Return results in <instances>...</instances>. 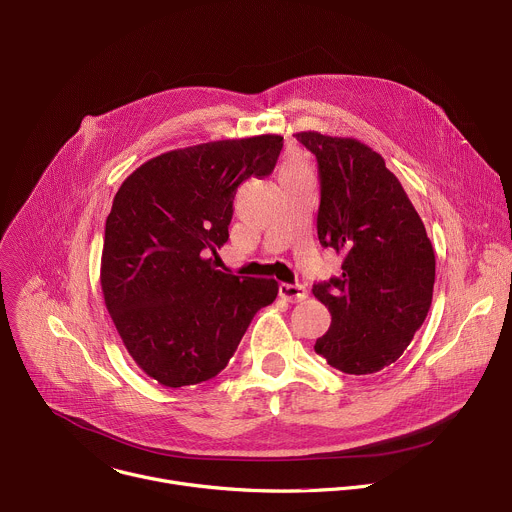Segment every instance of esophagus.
Returning a JSON list of instances; mask_svg holds the SVG:
<instances>
[{
	"instance_id": "esophagus-1",
	"label": "esophagus",
	"mask_w": 512,
	"mask_h": 512,
	"mask_svg": "<svg viewBox=\"0 0 512 512\" xmlns=\"http://www.w3.org/2000/svg\"><path fill=\"white\" fill-rule=\"evenodd\" d=\"M279 296L291 304L304 302L308 298V289L304 285H294V283H281L279 285Z\"/></svg>"
}]
</instances>
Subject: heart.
I'll return each mask as SVG.
<instances>
[{
    "label": "heart",
    "mask_w": 512,
    "mask_h": 512,
    "mask_svg": "<svg viewBox=\"0 0 512 512\" xmlns=\"http://www.w3.org/2000/svg\"><path fill=\"white\" fill-rule=\"evenodd\" d=\"M300 172H308V166L306 162L302 160L300 154H289L283 164H281V170H279V176H291V174H300Z\"/></svg>",
    "instance_id": "b5f03b06"
}]
</instances>
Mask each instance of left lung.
<instances>
[{
  "label": "left lung",
  "instance_id": "1",
  "mask_svg": "<svg viewBox=\"0 0 512 512\" xmlns=\"http://www.w3.org/2000/svg\"><path fill=\"white\" fill-rule=\"evenodd\" d=\"M296 137L318 160V239L342 255V275L312 289L332 316L314 350L346 375L379 373L429 312L431 241L401 182L367 143L318 131Z\"/></svg>",
  "mask_w": 512,
  "mask_h": 512
}]
</instances>
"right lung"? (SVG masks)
<instances>
[{
    "mask_svg": "<svg viewBox=\"0 0 512 512\" xmlns=\"http://www.w3.org/2000/svg\"><path fill=\"white\" fill-rule=\"evenodd\" d=\"M281 148L275 133L198 143L148 160L119 186L101 289L129 356L160 385L216 377L277 298L275 279L216 269V249L229 241L239 184L269 176Z\"/></svg>",
    "mask_w": 512,
    "mask_h": 512,
    "instance_id": "add662e5",
    "label": "right lung"
}]
</instances>
